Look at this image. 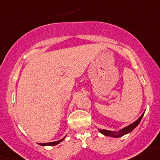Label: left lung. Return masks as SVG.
Returning a JSON list of instances; mask_svg holds the SVG:
<instances>
[{
  "label": "left lung",
  "instance_id": "left-lung-1",
  "mask_svg": "<svg viewBox=\"0 0 160 160\" xmlns=\"http://www.w3.org/2000/svg\"><path fill=\"white\" fill-rule=\"evenodd\" d=\"M143 115H144V113L142 114L141 116H140L138 120L135 121L134 123H132V124H131L130 125L127 126V127H125L124 128H122V130H120V131H106V130H99V131L102 134L106 135V136L112 137V138H119V137H122L124 136V135L128 134V133L131 132V131H132L133 130H134L135 128L139 124V123L140 122V121H141Z\"/></svg>",
  "mask_w": 160,
  "mask_h": 160
}]
</instances>
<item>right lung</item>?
<instances>
[{"instance_id":"right-lung-1","label":"right lung","mask_w":160,"mask_h":160,"mask_svg":"<svg viewBox=\"0 0 160 160\" xmlns=\"http://www.w3.org/2000/svg\"><path fill=\"white\" fill-rule=\"evenodd\" d=\"M65 138V137H64ZM64 138H62V139L60 140H58V141H54V142H51V143H39V145H42V146H54V145H57L60 142L62 141V140H64Z\"/></svg>"}]
</instances>
